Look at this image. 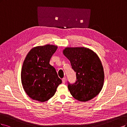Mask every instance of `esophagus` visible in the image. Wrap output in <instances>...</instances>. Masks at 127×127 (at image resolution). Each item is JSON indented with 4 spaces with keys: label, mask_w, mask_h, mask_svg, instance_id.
Returning a JSON list of instances; mask_svg holds the SVG:
<instances>
[{
    "label": "esophagus",
    "mask_w": 127,
    "mask_h": 127,
    "mask_svg": "<svg viewBox=\"0 0 127 127\" xmlns=\"http://www.w3.org/2000/svg\"><path fill=\"white\" fill-rule=\"evenodd\" d=\"M62 83H63V84H64L65 83V80H66V79L65 78V77H64V78H63L62 79Z\"/></svg>",
    "instance_id": "34e87169"
}]
</instances>
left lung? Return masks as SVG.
Wrapping results in <instances>:
<instances>
[{"instance_id":"obj_1","label":"left lung","mask_w":127,"mask_h":127,"mask_svg":"<svg viewBox=\"0 0 127 127\" xmlns=\"http://www.w3.org/2000/svg\"><path fill=\"white\" fill-rule=\"evenodd\" d=\"M63 53L76 72L75 83L68 85L72 96L82 102L95 97L101 91L104 80L103 67L99 56L84 47H66Z\"/></svg>"}]
</instances>
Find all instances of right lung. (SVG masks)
<instances>
[{
	"label": "right lung",
	"mask_w": 127,
	"mask_h": 127,
	"mask_svg": "<svg viewBox=\"0 0 127 127\" xmlns=\"http://www.w3.org/2000/svg\"><path fill=\"white\" fill-rule=\"evenodd\" d=\"M58 46L47 44L32 48L24 60L21 72L23 87L28 96L44 102L55 95L62 83L55 68L50 64Z\"/></svg>",
	"instance_id": "add662e5"
}]
</instances>
